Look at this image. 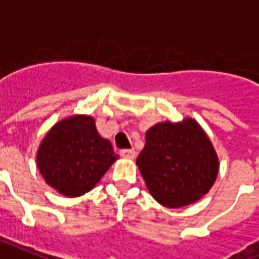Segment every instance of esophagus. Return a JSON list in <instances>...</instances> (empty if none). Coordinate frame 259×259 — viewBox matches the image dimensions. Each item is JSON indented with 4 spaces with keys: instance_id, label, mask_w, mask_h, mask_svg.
Masks as SVG:
<instances>
[{
    "instance_id": "esophagus-1",
    "label": "esophagus",
    "mask_w": 259,
    "mask_h": 259,
    "mask_svg": "<svg viewBox=\"0 0 259 259\" xmlns=\"http://www.w3.org/2000/svg\"><path fill=\"white\" fill-rule=\"evenodd\" d=\"M121 156L125 159H134L136 157V151L134 149H122Z\"/></svg>"
}]
</instances>
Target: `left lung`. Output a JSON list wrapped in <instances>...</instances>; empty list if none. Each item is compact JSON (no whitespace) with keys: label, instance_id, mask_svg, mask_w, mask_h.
Listing matches in <instances>:
<instances>
[{"label":"left lung","instance_id":"obj_1","mask_svg":"<svg viewBox=\"0 0 259 259\" xmlns=\"http://www.w3.org/2000/svg\"><path fill=\"white\" fill-rule=\"evenodd\" d=\"M137 165L152 197L167 208L194 204L210 190L219 174L216 151L193 118L152 126Z\"/></svg>","mask_w":259,"mask_h":259}]
</instances>
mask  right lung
<instances>
[{
  "mask_svg": "<svg viewBox=\"0 0 259 259\" xmlns=\"http://www.w3.org/2000/svg\"><path fill=\"white\" fill-rule=\"evenodd\" d=\"M116 159L111 143L98 133L90 115H73L55 123L36 155L43 179L65 197L92 190Z\"/></svg>",
  "mask_w": 259,
  "mask_h": 259,
  "instance_id": "right-lung-1",
  "label": "right lung"
}]
</instances>
